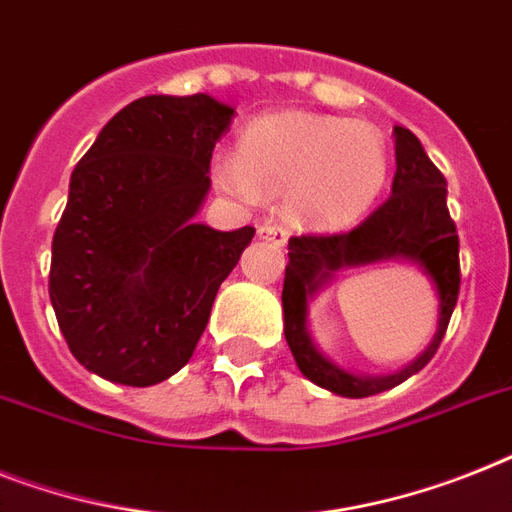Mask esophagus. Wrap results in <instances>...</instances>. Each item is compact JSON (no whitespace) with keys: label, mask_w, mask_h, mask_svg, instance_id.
Wrapping results in <instances>:
<instances>
[{"label":"esophagus","mask_w":512,"mask_h":512,"mask_svg":"<svg viewBox=\"0 0 512 512\" xmlns=\"http://www.w3.org/2000/svg\"><path fill=\"white\" fill-rule=\"evenodd\" d=\"M257 236H260V239H268V242H273V244H286V239H289V231H286L281 223H276V220H265V223H260V226H257Z\"/></svg>","instance_id":"obj_1"}]
</instances>
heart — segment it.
Wrapping results in <instances>:
<instances>
[{
	"label": "heart",
	"instance_id": "1",
	"mask_svg": "<svg viewBox=\"0 0 512 512\" xmlns=\"http://www.w3.org/2000/svg\"><path fill=\"white\" fill-rule=\"evenodd\" d=\"M389 170V144L371 123L299 110L252 120L239 155L213 160L215 184L231 197H286L294 215L313 223L363 215L384 194Z\"/></svg>",
	"mask_w": 512,
	"mask_h": 512
}]
</instances>
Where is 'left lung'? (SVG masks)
I'll return each instance as SVG.
<instances>
[{"label": "left lung", "instance_id": "8db88e82", "mask_svg": "<svg viewBox=\"0 0 512 512\" xmlns=\"http://www.w3.org/2000/svg\"><path fill=\"white\" fill-rule=\"evenodd\" d=\"M392 194L363 223L334 234H302L289 239L284 278V334L302 376L342 397H371L402 384L436 355L460 292V257L455 220L447 210V181L413 131L394 128ZM389 256H407L435 278L440 292V326L430 350L392 377H355L314 350L306 334V297L347 264H364Z\"/></svg>", "mask_w": 512, "mask_h": 512}]
</instances>
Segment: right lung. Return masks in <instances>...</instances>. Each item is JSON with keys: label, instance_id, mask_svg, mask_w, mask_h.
I'll return each mask as SVG.
<instances>
[{"label": "right lung", "instance_id": "1", "mask_svg": "<svg viewBox=\"0 0 512 512\" xmlns=\"http://www.w3.org/2000/svg\"><path fill=\"white\" fill-rule=\"evenodd\" d=\"M231 115L207 94L141 97L78 160L52 239L49 299L91 373L152 386L194 355L220 284L255 236L194 223Z\"/></svg>", "mask_w": 512, "mask_h": 512}]
</instances>
